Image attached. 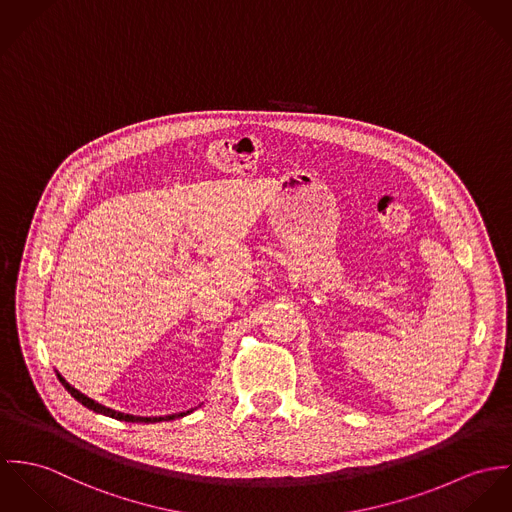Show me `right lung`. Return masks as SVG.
Returning a JSON list of instances; mask_svg holds the SVG:
<instances>
[{
	"label": "right lung",
	"mask_w": 512,
	"mask_h": 512,
	"mask_svg": "<svg viewBox=\"0 0 512 512\" xmlns=\"http://www.w3.org/2000/svg\"><path fill=\"white\" fill-rule=\"evenodd\" d=\"M58 381L64 385V389L72 395V397L76 398L78 402H82L86 408H90V410H94V412H98V414H104V416H112L115 420H125V422H145V424H149V422H163V420H174V418H180V416H184V414H190L192 410H188V412H178V414H171V416H153V418H147V416H133V414H123V412H117V410H112V408H108V406H102L100 402H96V400H92V398L86 397V395H82L80 391H76L74 387H70L66 381H64V377L57 373Z\"/></svg>",
	"instance_id": "1"
}]
</instances>
